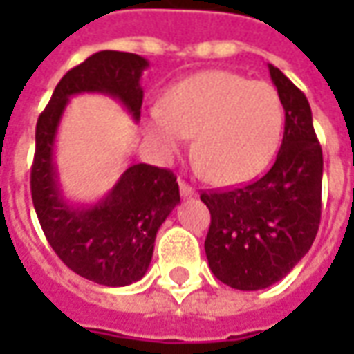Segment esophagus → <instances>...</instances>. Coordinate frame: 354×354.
I'll return each mask as SVG.
<instances>
[{
    "label": "esophagus",
    "instance_id": "obj_1",
    "mask_svg": "<svg viewBox=\"0 0 354 354\" xmlns=\"http://www.w3.org/2000/svg\"><path fill=\"white\" fill-rule=\"evenodd\" d=\"M180 195H182L184 199H189V197H195V189H193V187H189V185L185 184V182H182V180H180Z\"/></svg>",
    "mask_w": 354,
    "mask_h": 354
}]
</instances>
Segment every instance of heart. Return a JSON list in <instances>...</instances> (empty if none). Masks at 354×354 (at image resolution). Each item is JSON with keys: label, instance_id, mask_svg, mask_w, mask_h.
<instances>
[{"label": "heart", "instance_id": "1", "mask_svg": "<svg viewBox=\"0 0 354 354\" xmlns=\"http://www.w3.org/2000/svg\"><path fill=\"white\" fill-rule=\"evenodd\" d=\"M282 117L271 85L208 70L172 85L162 106L147 111L146 131L165 159L180 153L195 134L193 153L210 182L237 185L260 174L273 157Z\"/></svg>", "mask_w": 354, "mask_h": 354}]
</instances>
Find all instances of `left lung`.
Listing matches in <instances>:
<instances>
[{
  "label": "left lung",
  "instance_id": "left-lung-1",
  "mask_svg": "<svg viewBox=\"0 0 354 354\" xmlns=\"http://www.w3.org/2000/svg\"><path fill=\"white\" fill-rule=\"evenodd\" d=\"M284 108V134L266 176L231 192L203 193L210 210L205 241L218 281L263 290L284 279L309 252L320 223L322 149L305 94L269 64Z\"/></svg>",
  "mask_w": 354,
  "mask_h": 354
}]
</instances>
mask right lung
<instances>
[{
  "label": "right lung",
  "instance_id": "1",
  "mask_svg": "<svg viewBox=\"0 0 354 354\" xmlns=\"http://www.w3.org/2000/svg\"><path fill=\"white\" fill-rule=\"evenodd\" d=\"M144 57L100 50L66 73L35 127L32 201L45 237L60 260L102 286H129L146 274L157 231L180 203L174 174L146 162L131 165L96 203L66 199L55 144L66 106L83 93L108 94L138 123L144 88Z\"/></svg>",
  "mask_w": 354,
  "mask_h": 354
}]
</instances>
